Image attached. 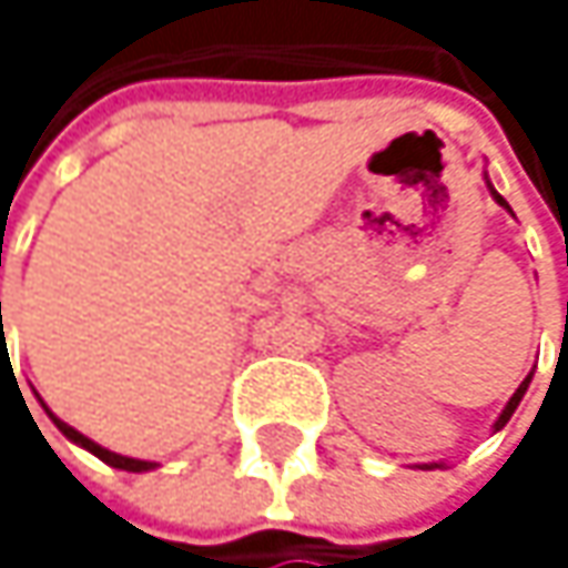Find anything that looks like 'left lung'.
<instances>
[{"instance_id":"left-lung-1","label":"left lung","mask_w":568,"mask_h":568,"mask_svg":"<svg viewBox=\"0 0 568 568\" xmlns=\"http://www.w3.org/2000/svg\"><path fill=\"white\" fill-rule=\"evenodd\" d=\"M484 180H487V190H490V196H494V200H497V203H500V206H504L507 213H513L510 203H507V200H504V196H500V193L494 190V183H490V176H487V171H484ZM529 382H532V372H529V375L523 378V385H519V388L513 392V397H510V400H507V407L500 410V417H497V424H494V430H504V427H507V420H510V417H513V410L519 407V400H523V395H526ZM420 467H424V470H430V467H444V464H420Z\"/></svg>"}]
</instances>
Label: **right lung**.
<instances>
[{
  "instance_id": "obj_1",
  "label": "right lung",
  "mask_w": 568,
  "mask_h": 568,
  "mask_svg": "<svg viewBox=\"0 0 568 568\" xmlns=\"http://www.w3.org/2000/svg\"><path fill=\"white\" fill-rule=\"evenodd\" d=\"M42 400V397H39ZM42 407H45V400H42ZM45 414L52 417V424H55L58 430L71 440V444H78V447H84L88 454H94L98 460H104V464H111V467H118V470H131V474H148V470H154V467H161V464H154V460H138V457H124V454H114V450H108V447H101V444H94L91 437H84L81 430H74L71 424H64L61 417H55L49 407H45Z\"/></svg>"
}]
</instances>
